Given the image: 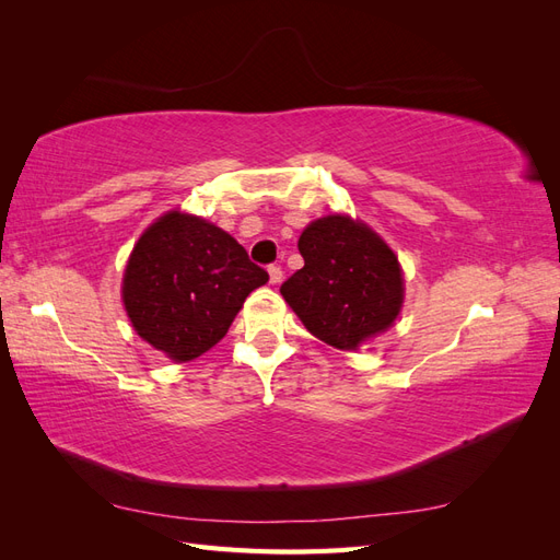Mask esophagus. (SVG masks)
<instances>
[{"mask_svg": "<svg viewBox=\"0 0 560 560\" xmlns=\"http://www.w3.org/2000/svg\"><path fill=\"white\" fill-rule=\"evenodd\" d=\"M268 278L273 284H278L282 280V268L280 266H268Z\"/></svg>", "mask_w": 560, "mask_h": 560, "instance_id": "34e87169", "label": "esophagus"}]
</instances>
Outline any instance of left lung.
Here are the masks:
<instances>
[{
    "instance_id": "8db88e82",
    "label": "left lung",
    "mask_w": 560,
    "mask_h": 560,
    "mask_svg": "<svg viewBox=\"0 0 560 560\" xmlns=\"http://www.w3.org/2000/svg\"><path fill=\"white\" fill-rule=\"evenodd\" d=\"M303 268L280 287L313 336L352 350L399 315V261L378 235L350 217L317 219L299 238Z\"/></svg>"
}]
</instances>
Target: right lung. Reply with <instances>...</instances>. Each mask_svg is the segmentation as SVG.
<instances>
[{"mask_svg": "<svg viewBox=\"0 0 560 560\" xmlns=\"http://www.w3.org/2000/svg\"><path fill=\"white\" fill-rule=\"evenodd\" d=\"M268 273L206 219L171 212L135 245L124 276L128 317L147 343L175 362L200 358Z\"/></svg>", "mask_w": 560, "mask_h": 560, "instance_id": "obj_1", "label": "right lung"}]
</instances>
